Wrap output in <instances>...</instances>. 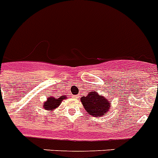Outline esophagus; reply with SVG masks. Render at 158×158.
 I'll return each mask as SVG.
<instances>
[{
	"instance_id": "34e87169",
	"label": "esophagus",
	"mask_w": 158,
	"mask_h": 158,
	"mask_svg": "<svg viewBox=\"0 0 158 158\" xmlns=\"http://www.w3.org/2000/svg\"><path fill=\"white\" fill-rule=\"evenodd\" d=\"M73 98H78V96H77V95H73Z\"/></svg>"
}]
</instances>
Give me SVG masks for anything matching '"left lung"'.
I'll return each instance as SVG.
<instances>
[{"label": "left lung", "mask_w": 158, "mask_h": 158, "mask_svg": "<svg viewBox=\"0 0 158 158\" xmlns=\"http://www.w3.org/2000/svg\"><path fill=\"white\" fill-rule=\"evenodd\" d=\"M81 102L88 114L93 117H102L106 114L110 107L109 99L98 95V92H90L86 97H82Z\"/></svg>", "instance_id": "left-lung-1"}]
</instances>
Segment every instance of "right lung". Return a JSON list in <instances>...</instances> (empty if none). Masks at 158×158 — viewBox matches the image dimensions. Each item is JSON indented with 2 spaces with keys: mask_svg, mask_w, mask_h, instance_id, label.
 <instances>
[{
  "mask_svg": "<svg viewBox=\"0 0 158 158\" xmlns=\"http://www.w3.org/2000/svg\"><path fill=\"white\" fill-rule=\"evenodd\" d=\"M62 97H60L59 98H51V97H49L46 102L44 103V109L51 111V110L56 109V107H58L60 102H62V100L65 99V98H62Z\"/></svg>",
  "mask_w": 158,
  "mask_h": 158,
  "instance_id": "right-lung-1",
  "label": "right lung"
}]
</instances>
